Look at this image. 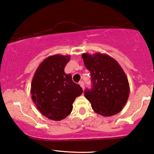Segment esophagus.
Returning a JSON list of instances; mask_svg holds the SVG:
<instances>
[{
    "label": "esophagus",
    "mask_w": 154,
    "mask_h": 154,
    "mask_svg": "<svg viewBox=\"0 0 154 154\" xmlns=\"http://www.w3.org/2000/svg\"><path fill=\"white\" fill-rule=\"evenodd\" d=\"M79 85H80V87L82 88L83 90L85 89V84H84L83 82H79Z\"/></svg>",
    "instance_id": "esophagus-1"
}]
</instances>
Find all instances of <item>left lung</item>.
Wrapping results in <instances>:
<instances>
[{"label": "left lung", "mask_w": 154, "mask_h": 154, "mask_svg": "<svg viewBox=\"0 0 154 154\" xmlns=\"http://www.w3.org/2000/svg\"><path fill=\"white\" fill-rule=\"evenodd\" d=\"M86 68L91 72L92 89L85 96L94 112L110 117L120 112L130 94L128 79L120 64L113 58L101 53H83Z\"/></svg>", "instance_id": "left-lung-1"}]
</instances>
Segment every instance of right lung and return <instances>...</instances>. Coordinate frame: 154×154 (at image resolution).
Listing matches in <instances>:
<instances>
[{"instance_id": "add662e5", "label": "right lung", "mask_w": 154, "mask_h": 154, "mask_svg": "<svg viewBox=\"0 0 154 154\" xmlns=\"http://www.w3.org/2000/svg\"><path fill=\"white\" fill-rule=\"evenodd\" d=\"M70 56L53 55L39 65L31 84L33 102L43 116L58 121L70 114L72 103L83 93L80 86L73 82L70 74H66L65 65Z\"/></svg>"}]
</instances>
